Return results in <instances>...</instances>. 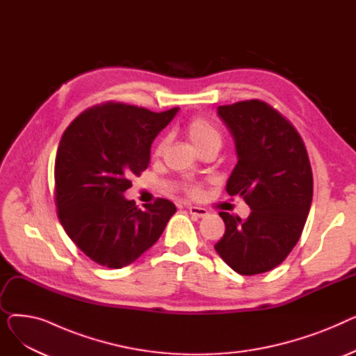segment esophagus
<instances>
[{"label":"esophagus","mask_w":356,"mask_h":356,"mask_svg":"<svg viewBox=\"0 0 356 356\" xmlns=\"http://www.w3.org/2000/svg\"><path fill=\"white\" fill-rule=\"evenodd\" d=\"M189 212H191V215L197 216V218H203L208 215V211L204 208H200V207H189Z\"/></svg>","instance_id":"esophagus-1"}]
</instances>
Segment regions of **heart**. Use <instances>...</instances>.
Wrapping results in <instances>:
<instances>
[{"label": "heart", "instance_id": "b5f03b06", "mask_svg": "<svg viewBox=\"0 0 356 356\" xmlns=\"http://www.w3.org/2000/svg\"><path fill=\"white\" fill-rule=\"evenodd\" d=\"M186 134H188L189 140L199 149V152L202 148L208 147L211 144L220 145V143H222V136L219 133V129L209 120L202 118V117L192 118L188 122V125H186ZM167 145H168V137H163L157 143L156 154H161ZM184 191L188 192L192 197H200L202 196L200 186L195 184V183H186Z\"/></svg>", "mask_w": 356, "mask_h": 356}]
</instances>
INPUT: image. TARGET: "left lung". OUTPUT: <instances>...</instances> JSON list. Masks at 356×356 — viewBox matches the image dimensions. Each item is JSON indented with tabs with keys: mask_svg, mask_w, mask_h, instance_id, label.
<instances>
[{
	"mask_svg": "<svg viewBox=\"0 0 356 356\" xmlns=\"http://www.w3.org/2000/svg\"><path fill=\"white\" fill-rule=\"evenodd\" d=\"M235 141L238 163L227 192L244 197L242 220L219 212L225 234L216 252L238 274L254 275L282 264L300 238L313 197V175L297 129L268 104L251 99L218 106Z\"/></svg>",
	"mask_w": 356,
	"mask_h": 356,
	"instance_id": "obj_1",
	"label": "left lung"
}]
</instances>
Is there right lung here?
I'll list each match as a JSON object with an SVG mask.
<instances>
[{
  "mask_svg": "<svg viewBox=\"0 0 356 356\" xmlns=\"http://www.w3.org/2000/svg\"><path fill=\"white\" fill-rule=\"evenodd\" d=\"M179 108L152 112L106 102L66 128L54 163V200L63 229L95 263L122 268L152 248L175 212L157 199L140 209L124 197L131 176L149 163V148Z\"/></svg>",
  "mask_w": 356,
  "mask_h": 356,
  "instance_id": "obj_1",
  "label": "right lung"
}]
</instances>
